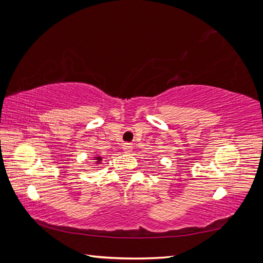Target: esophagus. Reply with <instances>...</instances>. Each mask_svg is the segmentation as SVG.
I'll return each instance as SVG.
<instances>
[{"instance_id": "esophagus-1", "label": "esophagus", "mask_w": 263, "mask_h": 263, "mask_svg": "<svg viewBox=\"0 0 263 263\" xmlns=\"http://www.w3.org/2000/svg\"><path fill=\"white\" fill-rule=\"evenodd\" d=\"M123 149L125 151L126 153L131 152V149H132V146H131V144H127V142H126V144H124V145H123Z\"/></svg>"}]
</instances>
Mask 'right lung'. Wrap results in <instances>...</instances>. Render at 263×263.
Wrapping results in <instances>:
<instances>
[{"label":"right lung","instance_id":"right-lung-1","mask_svg":"<svg viewBox=\"0 0 263 263\" xmlns=\"http://www.w3.org/2000/svg\"><path fill=\"white\" fill-rule=\"evenodd\" d=\"M95 159L97 160V163H100V162L102 161V158H101V157H96Z\"/></svg>","mask_w":263,"mask_h":263}]
</instances>
